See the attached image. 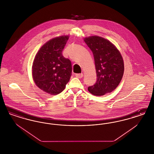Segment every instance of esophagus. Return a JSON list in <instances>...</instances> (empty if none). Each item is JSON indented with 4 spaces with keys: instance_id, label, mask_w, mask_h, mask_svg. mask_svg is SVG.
I'll use <instances>...</instances> for the list:
<instances>
[{
    "instance_id": "34e87169",
    "label": "esophagus",
    "mask_w": 154,
    "mask_h": 154,
    "mask_svg": "<svg viewBox=\"0 0 154 154\" xmlns=\"http://www.w3.org/2000/svg\"><path fill=\"white\" fill-rule=\"evenodd\" d=\"M75 77L78 79H81L83 77V74L82 73H79V74H75Z\"/></svg>"
}]
</instances>
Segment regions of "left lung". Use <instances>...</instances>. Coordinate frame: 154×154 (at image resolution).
<instances>
[{
	"label": "left lung",
	"instance_id": "8db88e82",
	"mask_svg": "<svg viewBox=\"0 0 154 154\" xmlns=\"http://www.w3.org/2000/svg\"><path fill=\"white\" fill-rule=\"evenodd\" d=\"M84 41L93 53L97 76L95 84L88 87V91L97 96L111 93L118 86L124 72L120 52L109 40L102 37H87Z\"/></svg>",
	"mask_w": 154,
	"mask_h": 154
}]
</instances>
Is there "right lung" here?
Returning <instances> with one entry per match:
<instances>
[{"mask_svg":"<svg viewBox=\"0 0 154 154\" xmlns=\"http://www.w3.org/2000/svg\"><path fill=\"white\" fill-rule=\"evenodd\" d=\"M69 36L53 38L39 49L33 60L32 74L37 87L46 93L56 95L62 92L70 80V60L62 55Z\"/></svg>","mask_w":154,"mask_h":154,"instance_id":"1","label":"right lung"}]
</instances>
